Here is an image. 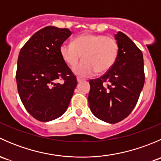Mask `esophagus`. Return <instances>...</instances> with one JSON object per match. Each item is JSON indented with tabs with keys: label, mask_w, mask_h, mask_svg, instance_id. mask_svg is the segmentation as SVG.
<instances>
[{
	"label": "esophagus",
	"mask_w": 161,
	"mask_h": 161,
	"mask_svg": "<svg viewBox=\"0 0 161 161\" xmlns=\"http://www.w3.org/2000/svg\"><path fill=\"white\" fill-rule=\"evenodd\" d=\"M84 80H85V79H82V78L77 77V81H78V82H82V81H84Z\"/></svg>",
	"instance_id": "obj_1"
}]
</instances>
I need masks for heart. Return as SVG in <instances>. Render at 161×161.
Masks as SVG:
<instances>
[{
	"label": "heart",
	"mask_w": 161,
	"mask_h": 161,
	"mask_svg": "<svg viewBox=\"0 0 161 161\" xmlns=\"http://www.w3.org/2000/svg\"><path fill=\"white\" fill-rule=\"evenodd\" d=\"M118 53L116 39L102 34H82L76 36L72 43H63L60 47L61 58L70 67L77 64L82 54L83 60L73 69L81 76L108 71L116 61Z\"/></svg>",
	"instance_id": "1"
}]
</instances>
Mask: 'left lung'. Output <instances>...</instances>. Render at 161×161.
Here are the masks:
<instances>
[{"label": "left lung", "instance_id": "left-lung-1", "mask_svg": "<svg viewBox=\"0 0 161 161\" xmlns=\"http://www.w3.org/2000/svg\"><path fill=\"white\" fill-rule=\"evenodd\" d=\"M115 39L119 46L118 58L101 77L90 79L88 97L92 113L111 124L130 114L145 82L142 51L123 32H118Z\"/></svg>", "mask_w": 161, "mask_h": 161}]
</instances>
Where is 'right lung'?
Wrapping results in <instances>:
<instances>
[{
    "instance_id": "1",
    "label": "right lung",
    "mask_w": 161,
    "mask_h": 161,
    "mask_svg": "<svg viewBox=\"0 0 161 161\" xmlns=\"http://www.w3.org/2000/svg\"><path fill=\"white\" fill-rule=\"evenodd\" d=\"M71 35L68 29L44 27L19 52L15 75L18 92L26 111L38 121L59 118L70 103L77 79L61 58L60 47Z\"/></svg>"
}]
</instances>
